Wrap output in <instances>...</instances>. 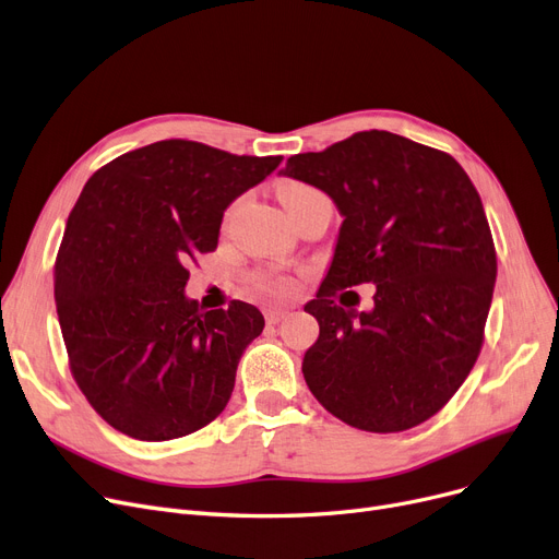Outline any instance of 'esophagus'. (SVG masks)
<instances>
[{
  "mask_svg": "<svg viewBox=\"0 0 559 559\" xmlns=\"http://www.w3.org/2000/svg\"><path fill=\"white\" fill-rule=\"evenodd\" d=\"M286 316H288L286 309H269V311H265V323H269V325H277L280 321H284Z\"/></svg>",
  "mask_w": 559,
  "mask_h": 559,
  "instance_id": "34e87169",
  "label": "esophagus"
}]
</instances>
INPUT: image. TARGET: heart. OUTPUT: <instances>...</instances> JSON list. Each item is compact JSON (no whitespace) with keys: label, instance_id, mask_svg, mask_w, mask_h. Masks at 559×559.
Masks as SVG:
<instances>
[{"label":"heart","instance_id":"heart-1","mask_svg":"<svg viewBox=\"0 0 559 559\" xmlns=\"http://www.w3.org/2000/svg\"><path fill=\"white\" fill-rule=\"evenodd\" d=\"M316 193H321V191H316L313 186L286 183L284 189L280 191V198H282V204L286 206L288 216H290V211H296V206L305 198L316 195ZM248 284H250L252 290H257V294H263V296H282L290 288V280L286 275H280V273H252L248 277Z\"/></svg>","mask_w":559,"mask_h":559}]
</instances>
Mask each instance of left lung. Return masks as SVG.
Returning a JSON list of instances; mask_svg holds the SVG:
<instances>
[{"label":"left lung","instance_id":"1","mask_svg":"<svg viewBox=\"0 0 559 559\" xmlns=\"http://www.w3.org/2000/svg\"><path fill=\"white\" fill-rule=\"evenodd\" d=\"M282 173L325 191L343 216L305 305L321 325L302 361L309 391L357 430L416 428L483 350L496 248L480 195L450 154L378 129L290 156ZM366 281L377 284L373 312L333 300Z\"/></svg>","mask_w":559,"mask_h":559}]
</instances>
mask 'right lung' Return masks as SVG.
Listing matches in <instances>:
<instances>
[{"label": "right lung", "mask_w": 559, "mask_h": 559, "mask_svg": "<svg viewBox=\"0 0 559 559\" xmlns=\"http://www.w3.org/2000/svg\"><path fill=\"white\" fill-rule=\"evenodd\" d=\"M282 156L170 139L102 166L68 216L55 300L76 386L118 432L168 441L214 420L234 391L257 307L200 311L189 265L214 252L225 209Z\"/></svg>", "instance_id": "right-lung-1"}]
</instances>
